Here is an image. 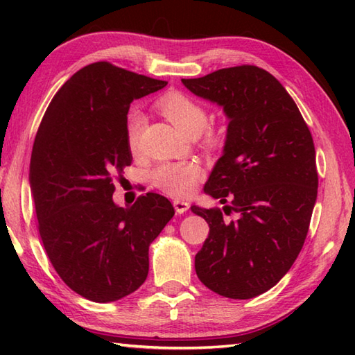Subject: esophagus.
<instances>
[{
  "instance_id": "34e87169",
  "label": "esophagus",
  "mask_w": 355,
  "mask_h": 355,
  "mask_svg": "<svg viewBox=\"0 0 355 355\" xmlns=\"http://www.w3.org/2000/svg\"><path fill=\"white\" fill-rule=\"evenodd\" d=\"M173 207H175L177 214H184V212H187V210H189L191 205L187 201H183V200H175V201H173Z\"/></svg>"
}]
</instances>
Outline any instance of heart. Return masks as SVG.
I'll return each mask as SVG.
<instances>
[{
    "mask_svg": "<svg viewBox=\"0 0 355 355\" xmlns=\"http://www.w3.org/2000/svg\"><path fill=\"white\" fill-rule=\"evenodd\" d=\"M162 114L175 125L186 135H200L206 130L209 116L207 111L191 97L180 93H169L157 102ZM145 119L140 112H131L126 122L128 146L135 153L139 149V140ZM207 141L214 143V135H207ZM202 177V168L197 162H166L158 164L150 172V183L171 197H187Z\"/></svg>",
    "mask_w": 355,
    "mask_h": 355,
    "instance_id": "obj_1",
    "label": "heart"
}]
</instances>
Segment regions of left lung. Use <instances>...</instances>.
Instances as JSON below:
<instances>
[{
  "label": "left lung",
  "mask_w": 355,
  "mask_h": 355,
  "mask_svg": "<svg viewBox=\"0 0 355 355\" xmlns=\"http://www.w3.org/2000/svg\"><path fill=\"white\" fill-rule=\"evenodd\" d=\"M182 82L230 120L205 192L229 200L224 214L236 216L191 207L209 224L195 271L220 296L252 299L281 281L304 247L319 186L311 132L281 82L256 65Z\"/></svg>",
  "instance_id": "left-lung-1"
}]
</instances>
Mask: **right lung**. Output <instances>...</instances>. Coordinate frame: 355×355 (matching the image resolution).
<instances>
[{
    "label": "right lung",
    "mask_w": 355,
    "mask_h": 355,
    "mask_svg": "<svg viewBox=\"0 0 355 355\" xmlns=\"http://www.w3.org/2000/svg\"><path fill=\"white\" fill-rule=\"evenodd\" d=\"M166 84L89 64L59 88L37 128L28 178L45 253L59 277L93 302H114L146 281L149 245L175 214L154 192L130 207L112 201L132 160L130 105Z\"/></svg>",
    "instance_id": "right-lung-1"
}]
</instances>
